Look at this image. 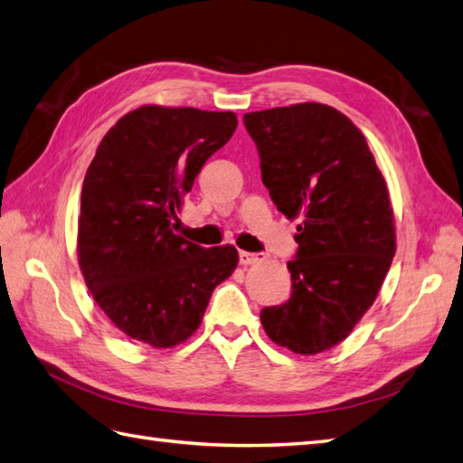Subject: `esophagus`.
I'll return each mask as SVG.
<instances>
[{
	"mask_svg": "<svg viewBox=\"0 0 463 463\" xmlns=\"http://www.w3.org/2000/svg\"><path fill=\"white\" fill-rule=\"evenodd\" d=\"M239 260L242 266H249V264H256L258 260H262L260 254H254V252H246V250H241L239 252Z\"/></svg>",
	"mask_w": 463,
	"mask_h": 463,
	"instance_id": "obj_1",
	"label": "esophagus"
}]
</instances>
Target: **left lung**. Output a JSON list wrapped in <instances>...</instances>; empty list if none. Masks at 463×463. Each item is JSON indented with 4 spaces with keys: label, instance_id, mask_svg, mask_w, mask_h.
<instances>
[{
    "label": "left lung",
    "instance_id": "left-lung-1",
    "mask_svg": "<svg viewBox=\"0 0 463 463\" xmlns=\"http://www.w3.org/2000/svg\"><path fill=\"white\" fill-rule=\"evenodd\" d=\"M270 199L298 224L292 296L260 311L274 343L299 354L337 345L357 326L394 256L386 183L345 114L304 102L244 114Z\"/></svg>",
    "mask_w": 463,
    "mask_h": 463
}]
</instances>
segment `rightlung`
Wrapping results in <instances>:
<instances>
[{
  "instance_id": "obj_1",
  "label": "right lung",
  "mask_w": 463,
  "mask_h": 463,
  "mask_svg": "<svg viewBox=\"0 0 463 463\" xmlns=\"http://www.w3.org/2000/svg\"><path fill=\"white\" fill-rule=\"evenodd\" d=\"M236 124L232 112L142 106L96 149L80 193L79 262L96 304L128 337L179 345L236 268L232 244L203 249L171 221Z\"/></svg>"
}]
</instances>
